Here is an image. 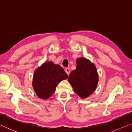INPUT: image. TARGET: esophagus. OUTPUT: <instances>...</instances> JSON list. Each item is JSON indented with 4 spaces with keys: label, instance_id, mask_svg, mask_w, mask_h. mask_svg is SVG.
<instances>
[{
    "label": "esophagus",
    "instance_id": "34e87169",
    "mask_svg": "<svg viewBox=\"0 0 132 132\" xmlns=\"http://www.w3.org/2000/svg\"><path fill=\"white\" fill-rule=\"evenodd\" d=\"M65 71H66V73H67V75L69 76V74H70V68H66L65 69Z\"/></svg>",
    "mask_w": 132,
    "mask_h": 132
}]
</instances>
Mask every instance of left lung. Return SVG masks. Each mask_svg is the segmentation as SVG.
I'll return each mask as SVG.
<instances>
[{
	"label": "left lung",
	"mask_w": 132,
	"mask_h": 132,
	"mask_svg": "<svg viewBox=\"0 0 132 132\" xmlns=\"http://www.w3.org/2000/svg\"><path fill=\"white\" fill-rule=\"evenodd\" d=\"M76 68L70 73L69 82L81 98L88 97L97 88L99 77L94 63L86 57H78Z\"/></svg>",
	"instance_id": "left-lung-1"
}]
</instances>
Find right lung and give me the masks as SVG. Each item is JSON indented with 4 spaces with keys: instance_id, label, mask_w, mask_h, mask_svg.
<instances>
[{
    "instance_id": "1",
    "label": "right lung",
    "mask_w": 132,
    "mask_h": 132,
    "mask_svg": "<svg viewBox=\"0 0 132 132\" xmlns=\"http://www.w3.org/2000/svg\"><path fill=\"white\" fill-rule=\"evenodd\" d=\"M68 77L61 66L52 61H46L35 70L32 85L38 97L46 100L55 92L58 84Z\"/></svg>"
}]
</instances>
